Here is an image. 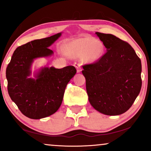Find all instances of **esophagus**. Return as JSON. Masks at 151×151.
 I'll return each mask as SVG.
<instances>
[{
  "label": "esophagus",
  "instance_id": "obj_1",
  "mask_svg": "<svg viewBox=\"0 0 151 151\" xmlns=\"http://www.w3.org/2000/svg\"><path fill=\"white\" fill-rule=\"evenodd\" d=\"M74 67H75L76 68H77V72H80L81 71V67L80 64L77 63V62H75V63L74 64Z\"/></svg>",
  "mask_w": 151,
  "mask_h": 151
}]
</instances>
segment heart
<instances>
[{"instance_id": "1", "label": "heart", "mask_w": 151, "mask_h": 151, "mask_svg": "<svg viewBox=\"0 0 151 151\" xmlns=\"http://www.w3.org/2000/svg\"><path fill=\"white\" fill-rule=\"evenodd\" d=\"M104 51L102 43L91 37L77 40L71 45L70 54L75 58L85 55L87 60L94 61L101 56Z\"/></svg>"}]
</instances>
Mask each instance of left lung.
Here are the masks:
<instances>
[{"label":"left lung","mask_w":151,"mask_h":151,"mask_svg":"<svg viewBox=\"0 0 151 151\" xmlns=\"http://www.w3.org/2000/svg\"><path fill=\"white\" fill-rule=\"evenodd\" d=\"M96 34L107 52L82 67L89 101L100 113L120 115L131 108L141 91V60L127 42L111 34Z\"/></svg>","instance_id":"left-lung-1"}]
</instances>
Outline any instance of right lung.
Wrapping results in <instances>:
<instances>
[{"mask_svg": "<svg viewBox=\"0 0 151 151\" xmlns=\"http://www.w3.org/2000/svg\"><path fill=\"white\" fill-rule=\"evenodd\" d=\"M60 35L58 33L18 47L6 68L10 97L21 113L30 119H42L55 114L61 105L66 86L77 72L74 66L45 67L36 79L28 77L34 59L52 55V50L48 47Z\"/></svg>", "mask_w": 151, "mask_h": 151, "instance_id": "1", "label": "right lung"}]
</instances>
